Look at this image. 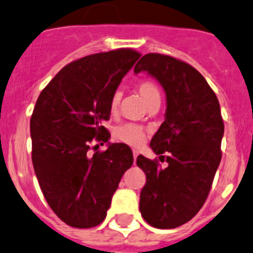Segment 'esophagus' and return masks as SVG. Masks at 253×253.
<instances>
[{"label":"esophagus","mask_w":253,"mask_h":253,"mask_svg":"<svg viewBox=\"0 0 253 253\" xmlns=\"http://www.w3.org/2000/svg\"><path fill=\"white\" fill-rule=\"evenodd\" d=\"M132 155H134V163H135L136 162L137 156H139V152H137V151H132Z\"/></svg>","instance_id":"34e87169"}]
</instances>
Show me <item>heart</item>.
I'll list each match as a JSON object with an SVG mask.
<instances>
[{"instance_id": "heart-1", "label": "heart", "mask_w": 253, "mask_h": 253, "mask_svg": "<svg viewBox=\"0 0 253 253\" xmlns=\"http://www.w3.org/2000/svg\"><path fill=\"white\" fill-rule=\"evenodd\" d=\"M136 90L140 97L144 100V102L148 108L153 107V106H160L161 91L155 83L150 82V80H142V82H140L137 84ZM121 100V91H114L111 97V101H109V111H111V113L114 114L118 111ZM114 136L119 141L124 142V144L137 147V146L142 145V142H144L145 129L142 126H137V124L126 123L116 127V130H114Z\"/></svg>"}]
</instances>
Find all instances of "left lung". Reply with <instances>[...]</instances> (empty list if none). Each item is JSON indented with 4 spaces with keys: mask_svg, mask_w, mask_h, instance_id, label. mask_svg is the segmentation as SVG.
Masks as SVG:
<instances>
[{
    "mask_svg": "<svg viewBox=\"0 0 253 253\" xmlns=\"http://www.w3.org/2000/svg\"><path fill=\"white\" fill-rule=\"evenodd\" d=\"M140 72L155 78L166 92L165 122L150 147L156 155H168L167 167L137 157L146 174L140 212L150 225L173 229L194 218L210 194L222 160L220 106L205 78L183 61L147 53L135 66V74Z\"/></svg>",
    "mask_w": 253,
    "mask_h": 253,
    "instance_id": "8db88e82",
    "label": "left lung"
}]
</instances>
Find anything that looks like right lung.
I'll use <instances>...</instances> for the list:
<instances>
[{"label": "right lung", "mask_w": 253, "mask_h": 253, "mask_svg": "<svg viewBox=\"0 0 253 253\" xmlns=\"http://www.w3.org/2000/svg\"><path fill=\"white\" fill-rule=\"evenodd\" d=\"M140 56L119 48L83 57L59 70L36 101L30 119L34 170L49 207L70 226L92 228L105 220L134 162L126 144L109 142L92 156L88 150L92 141L111 137L102 126L111 116L109 101Z\"/></svg>", "instance_id": "obj_1"}]
</instances>
